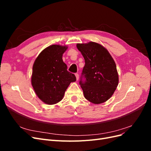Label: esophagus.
<instances>
[{
  "label": "esophagus",
  "instance_id": "esophagus-1",
  "mask_svg": "<svg viewBox=\"0 0 151 151\" xmlns=\"http://www.w3.org/2000/svg\"><path fill=\"white\" fill-rule=\"evenodd\" d=\"M75 76H76V80L78 81V80H79V74H76Z\"/></svg>",
  "mask_w": 151,
  "mask_h": 151
}]
</instances>
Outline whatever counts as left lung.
Listing matches in <instances>:
<instances>
[{
	"instance_id": "left-lung-1",
	"label": "left lung",
	"mask_w": 151,
	"mask_h": 151,
	"mask_svg": "<svg viewBox=\"0 0 151 151\" xmlns=\"http://www.w3.org/2000/svg\"><path fill=\"white\" fill-rule=\"evenodd\" d=\"M77 48L85 60L79 82L85 98L96 104L106 101L118 84L115 61L108 50L99 43H77Z\"/></svg>"
}]
</instances>
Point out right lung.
Here are the masks:
<instances>
[{
    "label": "right lung",
    "mask_w": 151,
    "mask_h": 151,
    "mask_svg": "<svg viewBox=\"0 0 151 151\" xmlns=\"http://www.w3.org/2000/svg\"><path fill=\"white\" fill-rule=\"evenodd\" d=\"M67 48L50 45L39 54L34 62L31 84L37 96L47 104L60 101L68 86L76 81L75 75L67 71V66L62 60Z\"/></svg>",
    "instance_id": "obj_1"
}]
</instances>
